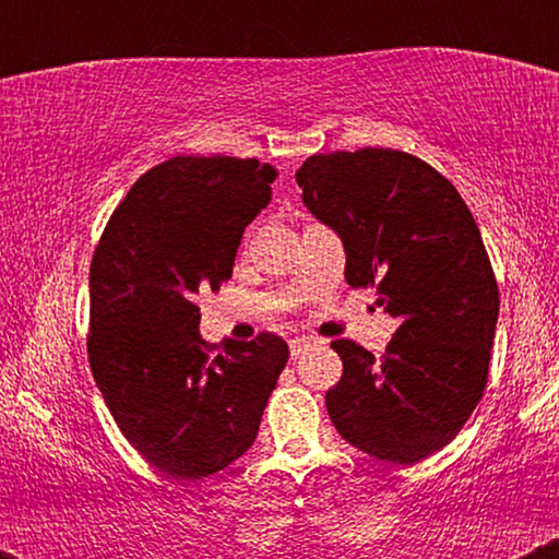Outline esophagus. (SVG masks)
Listing matches in <instances>:
<instances>
[{"label": "esophagus", "instance_id": "esophagus-1", "mask_svg": "<svg viewBox=\"0 0 559 559\" xmlns=\"http://www.w3.org/2000/svg\"><path fill=\"white\" fill-rule=\"evenodd\" d=\"M316 342H318V338H312V336H294L292 338V355L299 357L301 352L307 349V346H312Z\"/></svg>", "mask_w": 559, "mask_h": 559}]
</instances>
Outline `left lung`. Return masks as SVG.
I'll use <instances>...</instances> for the list:
<instances>
[{"instance_id": "left-lung-1", "label": "left lung", "mask_w": 559, "mask_h": 559, "mask_svg": "<svg viewBox=\"0 0 559 559\" xmlns=\"http://www.w3.org/2000/svg\"><path fill=\"white\" fill-rule=\"evenodd\" d=\"M301 202L342 239L346 284L376 286L400 329L383 360L338 338L325 407L352 447L396 465L447 447L489 378L499 288L471 210L423 159L396 150L312 155Z\"/></svg>"}]
</instances>
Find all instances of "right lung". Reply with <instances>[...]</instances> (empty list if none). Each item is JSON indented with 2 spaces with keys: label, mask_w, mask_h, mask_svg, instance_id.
Returning a JSON list of instances; mask_svg holds the SVG:
<instances>
[{
  "label": "right lung",
  "mask_w": 559,
  "mask_h": 559,
  "mask_svg": "<svg viewBox=\"0 0 559 559\" xmlns=\"http://www.w3.org/2000/svg\"><path fill=\"white\" fill-rule=\"evenodd\" d=\"M273 178L258 159L173 157L133 183L94 252V381L133 449L168 476L197 480L239 460L288 360L275 333L228 338L210 357L194 305L230 278Z\"/></svg>",
  "instance_id": "obj_1"
}]
</instances>
